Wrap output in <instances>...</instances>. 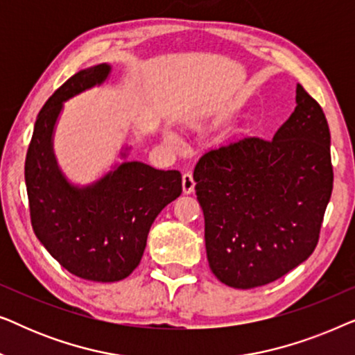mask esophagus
<instances>
[{"mask_svg": "<svg viewBox=\"0 0 355 355\" xmlns=\"http://www.w3.org/2000/svg\"><path fill=\"white\" fill-rule=\"evenodd\" d=\"M193 187H196V181H193L191 173H184L182 174V191L184 193H192Z\"/></svg>", "mask_w": 355, "mask_h": 355, "instance_id": "obj_1", "label": "esophagus"}]
</instances>
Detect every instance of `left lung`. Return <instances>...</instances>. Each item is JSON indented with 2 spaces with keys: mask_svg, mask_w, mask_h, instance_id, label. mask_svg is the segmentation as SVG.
<instances>
[{
  "mask_svg": "<svg viewBox=\"0 0 355 355\" xmlns=\"http://www.w3.org/2000/svg\"><path fill=\"white\" fill-rule=\"evenodd\" d=\"M295 94L297 106L273 140L211 148L193 169L208 265L231 288L273 283L318 244L333 191L329 128L302 85Z\"/></svg>",
  "mask_w": 355,
  "mask_h": 355,
  "instance_id": "1",
  "label": "left lung"
}]
</instances>
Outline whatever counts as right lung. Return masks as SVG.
I'll list each match as a JSON object with an SVG mask.
<instances>
[{
	"instance_id": "add662e5",
	"label": "right lung",
	"mask_w": 355,
	"mask_h": 355,
	"mask_svg": "<svg viewBox=\"0 0 355 355\" xmlns=\"http://www.w3.org/2000/svg\"><path fill=\"white\" fill-rule=\"evenodd\" d=\"M110 69L79 71L48 98L26 157L33 232L62 268L96 283L121 281L137 268L155 218L182 192L181 173L139 162L119 164L87 187L71 186L61 174L51 135L62 101L101 84Z\"/></svg>"
}]
</instances>
